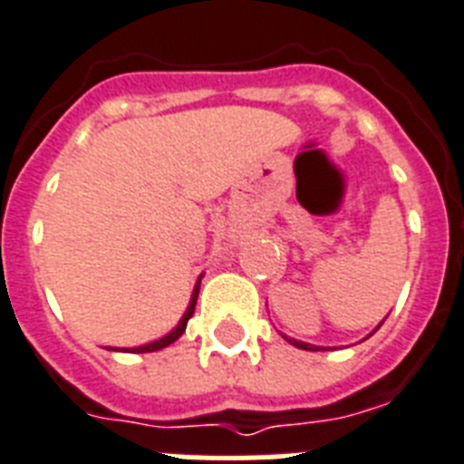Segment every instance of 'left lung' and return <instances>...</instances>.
Wrapping results in <instances>:
<instances>
[{
    "mask_svg": "<svg viewBox=\"0 0 464 464\" xmlns=\"http://www.w3.org/2000/svg\"><path fill=\"white\" fill-rule=\"evenodd\" d=\"M381 324H382V322H381ZM381 324H378V327L373 329L372 334H376L378 329H381ZM372 334H369V336H372ZM282 338H285V341H287V343L296 345V348H301V350H324V348H320V345H310V343H304V341H296V338H289V336H285V334H282Z\"/></svg>",
    "mask_w": 464,
    "mask_h": 464,
    "instance_id": "8db88e82",
    "label": "left lung"
}]
</instances>
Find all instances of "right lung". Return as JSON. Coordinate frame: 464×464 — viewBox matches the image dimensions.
<instances>
[{
  "label": "right lung",
  "instance_id": "1",
  "mask_svg": "<svg viewBox=\"0 0 464 464\" xmlns=\"http://www.w3.org/2000/svg\"><path fill=\"white\" fill-rule=\"evenodd\" d=\"M200 277H203V276H200ZM200 277H198V282H196V287H193V294H191V301H188L187 313H184L182 320H179V324H177V327L172 329L170 334H165L163 338H156V341H151V343L137 345V348H121V350H123V353H156V350H163V348H168L170 343H175L177 338L187 332V322L191 320L193 310H196V301H198V292H200ZM110 350H119V348H110Z\"/></svg>",
  "mask_w": 464,
  "mask_h": 464
}]
</instances>
